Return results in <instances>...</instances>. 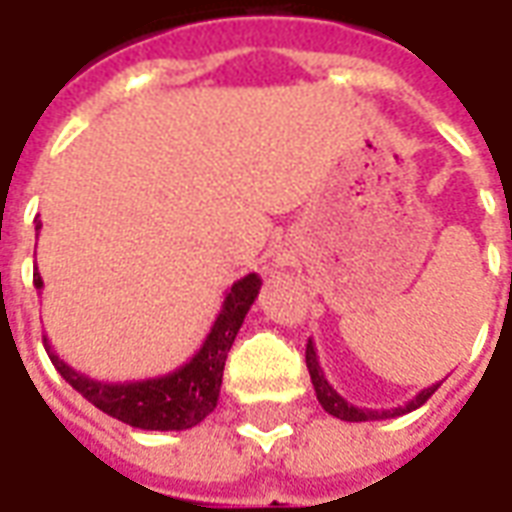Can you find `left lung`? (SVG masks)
Instances as JSON below:
<instances>
[{
  "label": "left lung",
  "mask_w": 512,
  "mask_h": 512,
  "mask_svg": "<svg viewBox=\"0 0 512 512\" xmlns=\"http://www.w3.org/2000/svg\"><path fill=\"white\" fill-rule=\"evenodd\" d=\"M307 370H310V378H312V386H315V395H318V403L323 406V411H329L332 417L337 419H345V422H373V419H392V417H403V414H408V411H414V408H419L425 400H428L436 389L441 386L433 384L428 386V389H422L419 395H414L411 400H408L406 406H397V408H381V411H376V408H359V406H351L348 400H345L337 389H334L329 381H326V376H323V367L321 362H318V354H315V345H312V340L307 343Z\"/></svg>",
  "instance_id": "obj_1"
}]
</instances>
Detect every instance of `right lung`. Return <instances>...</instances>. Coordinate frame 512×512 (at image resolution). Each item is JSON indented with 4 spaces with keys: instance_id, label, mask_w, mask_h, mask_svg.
<instances>
[{
    "instance_id": "1",
    "label": "right lung",
    "mask_w": 512,
    "mask_h": 512,
    "mask_svg": "<svg viewBox=\"0 0 512 512\" xmlns=\"http://www.w3.org/2000/svg\"><path fill=\"white\" fill-rule=\"evenodd\" d=\"M40 227H43L40 222L35 224V230ZM260 285H263V279L257 274H246L233 282V288L224 293L222 310L216 315L200 351L191 356L186 365H180L167 376L145 378V381H120V384L95 381V378L73 370L68 362H62L46 337H43V345H46V354H49L51 365L57 367V373L109 417L139 430H189L200 425L202 419L216 408L219 389H222L224 362H227V354L233 348L235 334L241 329L246 312L255 304ZM35 288L43 290L40 274H35Z\"/></svg>"
}]
</instances>
